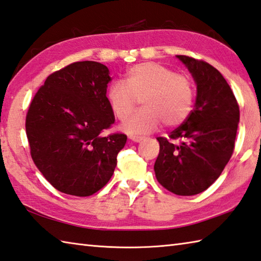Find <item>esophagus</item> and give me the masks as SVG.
I'll return each instance as SVG.
<instances>
[{"mask_svg": "<svg viewBox=\"0 0 261 261\" xmlns=\"http://www.w3.org/2000/svg\"><path fill=\"white\" fill-rule=\"evenodd\" d=\"M129 138L135 142H140L141 140H144V137H141V136H130Z\"/></svg>", "mask_w": 261, "mask_h": 261, "instance_id": "obj_1", "label": "esophagus"}]
</instances>
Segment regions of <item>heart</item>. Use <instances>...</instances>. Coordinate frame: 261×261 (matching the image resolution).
Here are the masks:
<instances>
[{"instance_id": "b5f03b06", "label": "heart", "mask_w": 261, "mask_h": 261, "mask_svg": "<svg viewBox=\"0 0 261 261\" xmlns=\"http://www.w3.org/2000/svg\"><path fill=\"white\" fill-rule=\"evenodd\" d=\"M195 87L187 74L155 62H144L126 71L124 81H115L107 89L106 98L112 113L123 121L142 101L143 109L122 124L130 135L148 134L160 126L182 124L192 109Z\"/></svg>"}]
</instances>
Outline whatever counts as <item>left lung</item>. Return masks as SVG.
<instances>
[{
  "label": "left lung",
  "instance_id": "left-lung-1",
  "mask_svg": "<svg viewBox=\"0 0 261 261\" xmlns=\"http://www.w3.org/2000/svg\"><path fill=\"white\" fill-rule=\"evenodd\" d=\"M197 84V98L187 120L167 138L158 137L157 181L177 196L198 195L211 187L232 157L240 109L231 87L202 60L177 55Z\"/></svg>",
  "mask_w": 261,
  "mask_h": 261
}]
</instances>
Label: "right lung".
Listing matches in <instances>:
<instances>
[{"label":"right lung","instance_id":"1","mask_svg":"<svg viewBox=\"0 0 261 261\" xmlns=\"http://www.w3.org/2000/svg\"><path fill=\"white\" fill-rule=\"evenodd\" d=\"M107 66L81 61L46 78L25 115L30 155L56 190L88 197L110 181L124 147L121 132L104 136L115 117L106 98Z\"/></svg>","mask_w":261,"mask_h":261}]
</instances>
